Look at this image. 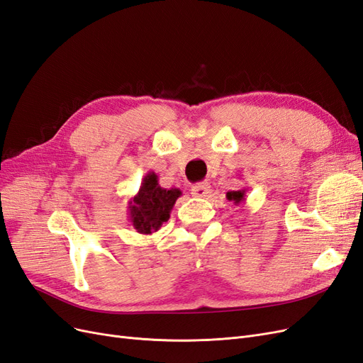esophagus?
<instances>
[{"label": "esophagus", "instance_id": "34e87169", "mask_svg": "<svg viewBox=\"0 0 363 363\" xmlns=\"http://www.w3.org/2000/svg\"><path fill=\"white\" fill-rule=\"evenodd\" d=\"M208 191H211V186H208V183H199V184H194L191 188V194L194 196H196V199H203V196H206L208 194Z\"/></svg>", "mask_w": 363, "mask_h": 363}]
</instances>
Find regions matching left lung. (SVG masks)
<instances>
[{"instance_id":"left-lung-1","label":"left lung","mask_w":363,"mask_h":363,"mask_svg":"<svg viewBox=\"0 0 363 363\" xmlns=\"http://www.w3.org/2000/svg\"><path fill=\"white\" fill-rule=\"evenodd\" d=\"M227 200L232 201L233 204L239 206L245 201V196H247V189H239V191H228L227 192Z\"/></svg>"}]
</instances>
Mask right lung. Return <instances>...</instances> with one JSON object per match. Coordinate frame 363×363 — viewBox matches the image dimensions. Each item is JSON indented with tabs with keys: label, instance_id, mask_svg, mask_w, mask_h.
<instances>
[{
	"label": "right lung",
	"instance_id": "add662e5",
	"mask_svg": "<svg viewBox=\"0 0 363 363\" xmlns=\"http://www.w3.org/2000/svg\"><path fill=\"white\" fill-rule=\"evenodd\" d=\"M182 191L177 188L164 189L159 186L157 175L150 171L142 179L138 194L128 201L130 223L140 235L157 232L163 223L169 219V213Z\"/></svg>",
	"mask_w": 363,
	"mask_h": 363
}]
</instances>
